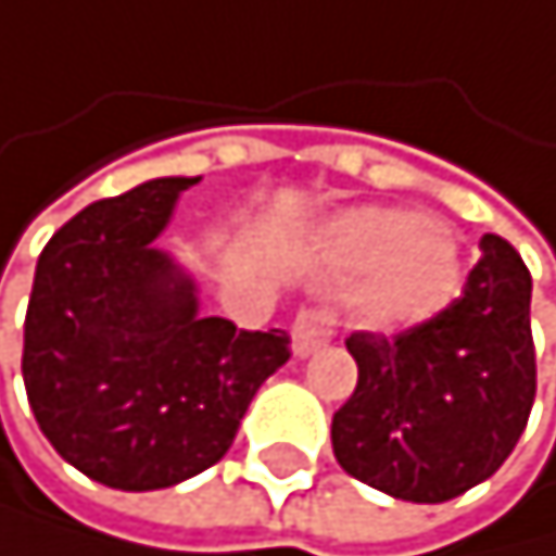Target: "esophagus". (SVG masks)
<instances>
[{"label": "esophagus", "instance_id": "34e87169", "mask_svg": "<svg viewBox=\"0 0 556 556\" xmlns=\"http://www.w3.org/2000/svg\"><path fill=\"white\" fill-rule=\"evenodd\" d=\"M333 338V313L327 309H302L292 320V351L299 358L320 351Z\"/></svg>", "mask_w": 556, "mask_h": 556}]
</instances>
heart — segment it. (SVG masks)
Returning a JSON list of instances; mask_svg holds the SVG:
<instances>
[{
	"label": "heart",
	"instance_id": "heart-1",
	"mask_svg": "<svg viewBox=\"0 0 556 556\" xmlns=\"http://www.w3.org/2000/svg\"><path fill=\"white\" fill-rule=\"evenodd\" d=\"M333 271L362 275L351 309L365 327L396 330L435 316L459 289V250L445 229L418 212L362 208L333 223L327 236Z\"/></svg>",
	"mask_w": 556,
	"mask_h": 556
}]
</instances>
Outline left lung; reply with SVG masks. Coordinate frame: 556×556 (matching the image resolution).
Segmentation results:
<instances>
[{
    "label": "left lung",
    "mask_w": 556,
    "mask_h": 556,
    "mask_svg": "<svg viewBox=\"0 0 556 556\" xmlns=\"http://www.w3.org/2000/svg\"><path fill=\"white\" fill-rule=\"evenodd\" d=\"M533 278L502 236L480 240L463 295L396 338L344 341L358 387L333 414L341 467L400 502L439 505L511 456L536 396Z\"/></svg>",
    "instance_id": "8db88e82"
}]
</instances>
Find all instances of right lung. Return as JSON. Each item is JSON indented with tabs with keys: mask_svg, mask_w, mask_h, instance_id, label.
<instances>
[{
	"mask_svg": "<svg viewBox=\"0 0 556 556\" xmlns=\"http://www.w3.org/2000/svg\"><path fill=\"white\" fill-rule=\"evenodd\" d=\"M198 177H163L86 205L40 250L23 387L65 463L117 491H156L229 453L285 330L198 316L194 281L152 240Z\"/></svg>",
	"mask_w": 556,
	"mask_h": 556,
	"instance_id": "right-lung-1",
	"label": "right lung"
}]
</instances>
